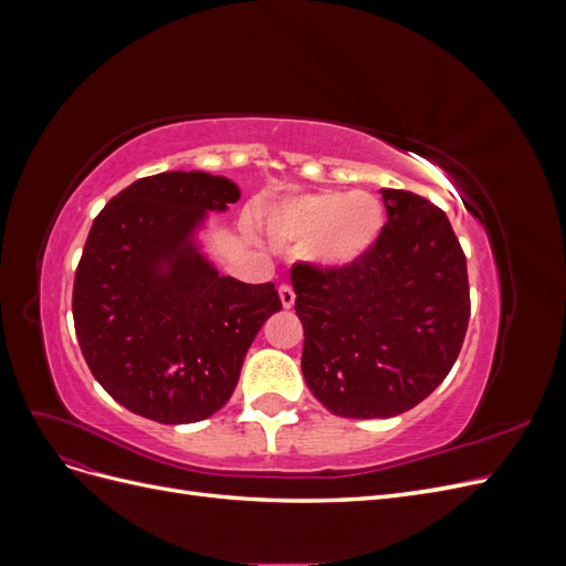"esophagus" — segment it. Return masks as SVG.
<instances>
[{
    "label": "esophagus",
    "mask_w": 566,
    "mask_h": 566,
    "mask_svg": "<svg viewBox=\"0 0 566 566\" xmlns=\"http://www.w3.org/2000/svg\"><path fill=\"white\" fill-rule=\"evenodd\" d=\"M279 295H281V302H283L285 310H290V306L295 304V290H293V285L283 283V285L279 287Z\"/></svg>",
    "instance_id": "1"
}]
</instances>
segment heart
Wrapping results in <instances>:
<instances>
[{
	"instance_id": "heart-1",
	"label": "heart",
	"mask_w": 566,
	"mask_h": 566,
	"mask_svg": "<svg viewBox=\"0 0 566 566\" xmlns=\"http://www.w3.org/2000/svg\"><path fill=\"white\" fill-rule=\"evenodd\" d=\"M385 205L364 191H318L290 198L266 214V233L279 245H304L314 266L345 271L380 241Z\"/></svg>"
}]
</instances>
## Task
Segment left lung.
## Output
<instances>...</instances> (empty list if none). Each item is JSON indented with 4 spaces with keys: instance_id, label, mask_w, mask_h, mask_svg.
<instances>
[{
    "instance_id": "8db88e82",
    "label": "left lung",
    "mask_w": 566,
    "mask_h": 566,
    "mask_svg": "<svg viewBox=\"0 0 566 566\" xmlns=\"http://www.w3.org/2000/svg\"><path fill=\"white\" fill-rule=\"evenodd\" d=\"M382 198L387 224L361 262L290 271L306 387L342 418L418 406L447 378L468 333V262L449 217L399 188H382Z\"/></svg>"
}]
</instances>
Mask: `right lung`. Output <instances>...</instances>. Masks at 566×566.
<instances>
[{
	"instance_id": "right-lung-1",
	"label": "right lung",
	"mask_w": 566,
	"mask_h": 566,
	"mask_svg": "<svg viewBox=\"0 0 566 566\" xmlns=\"http://www.w3.org/2000/svg\"><path fill=\"white\" fill-rule=\"evenodd\" d=\"M238 198L224 177L163 172L94 219L75 271V333L96 382L136 416L184 424L217 413L254 335L283 310L273 283L219 276L193 243L205 212Z\"/></svg>"
}]
</instances>
